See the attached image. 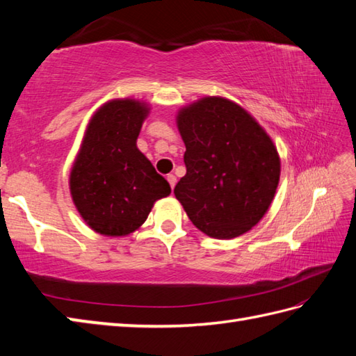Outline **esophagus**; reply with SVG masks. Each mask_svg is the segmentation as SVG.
<instances>
[{
    "instance_id": "esophagus-1",
    "label": "esophagus",
    "mask_w": 356,
    "mask_h": 356,
    "mask_svg": "<svg viewBox=\"0 0 356 356\" xmlns=\"http://www.w3.org/2000/svg\"><path fill=\"white\" fill-rule=\"evenodd\" d=\"M166 180H168V184H170V186L174 190V186H176V182H177V179H176V176H174V174H168V176H166Z\"/></svg>"
}]
</instances>
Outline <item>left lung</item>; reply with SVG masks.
<instances>
[{"label": "left lung", "instance_id": "obj_1", "mask_svg": "<svg viewBox=\"0 0 356 356\" xmlns=\"http://www.w3.org/2000/svg\"><path fill=\"white\" fill-rule=\"evenodd\" d=\"M186 174L174 188L190 220L207 236L234 238L266 213L280 180V157L257 120L225 97H203L179 111Z\"/></svg>", "mask_w": 356, "mask_h": 356}]
</instances>
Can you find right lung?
Here are the masks:
<instances>
[{
    "mask_svg": "<svg viewBox=\"0 0 356 356\" xmlns=\"http://www.w3.org/2000/svg\"><path fill=\"white\" fill-rule=\"evenodd\" d=\"M145 104L113 99L95 113L70 172V193L81 217L102 236H127L147 220L170 184L136 147Z\"/></svg>",
    "mask_w": 356,
    "mask_h": 356,
    "instance_id": "add662e5",
    "label": "right lung"
}]
</instances>
